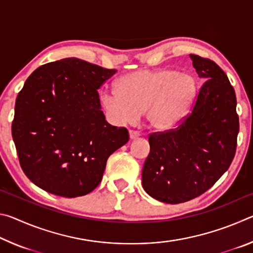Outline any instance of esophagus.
<instances>
[{
	"label": "esophagus",
	"instance_id": "1",
	"mask_svg": "<svg viewBox=\"0 0 253 253\" xmlns=\"http://www.w3.org/2000/svg\"><path fill=\"white\" fill-rule=\"evenodd\" d=\"M139 136H140V134H139L138 131L132 130V129L129 130V138H130V139H136V138H138Z\"/></svg>",
	"mask_w": 253,
	"mask_h": 253
}]
</instances>
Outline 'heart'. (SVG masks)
Listing matches in <instances>:
<instances>
[{"instance_id":"heart-1","label":"heart","mask_w":253,"mask_h":253,"mask_svg":"<svg viewBox=\"0 0 253 253\" xmlns=\"http://www.w3.org/2000/svg\"><path fill=\"white\" fill-rule=\"evenodd\" d=\"M115 87L116 92L100 95V105L111 122L134 123L145 111L148 125L160 130L178 126L188 116L199 92L194 76L168 68L127 74Z\"/></svg>"}]
</instances>
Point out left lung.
<instances>
[{
	"label": "left lung",
	"instance_id": "obj_1",
	"mask_svg": "<svg viewBox=\"0 0 253 253\" xmlns=\"http://www.w3.org/2000/svg\"><path fill=\"white\" fill-rule=\"evenodd\" d=\"M200 88L188 116L173 129L148 135L142 172L144 190L161 202L178 204L211 188L237 151V97L224 71L208 58L190 54Z\"/></svg>",
	"mask_w": 253,
	"mask_h": 253
}]
</instances>
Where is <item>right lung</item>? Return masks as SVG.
Here are the masks:
<instances>
[{
  "label": "right lung",
  "mask_w": 253,
  "mask_h": 253,
  "mask_svg": "<svg viewBox=\"0 0 253 253\" xmlns=\"http://www.w3.org/2000/svg\"><path fill=\"white\" fill-rule=\"evenodd\" d=\"M116 72L66 58L30 75L16 97L12 137L37 186L77 198L99 185L108 157L129 140L125 127L107 123L97 91Z\"/></svg>",
  "instance_id": "add662e5"
}]
</instances>
